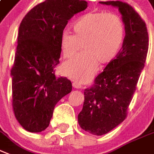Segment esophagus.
I'll return each instance as SVG.
<instances>
[{
	"mask_svg": "<svg viewBox=\"0 0 154 154\" xmlns=\"http://www.w3.org/2000/svg\"><path fill=\"white\" fill-rule=\"evenodd\" d=\"M73 87L75 88H82V85L80 84H79L77 82H74L73 83Z\"/></svg>",
	"mask_w": 154,
	"mask_h": 154,
	"instance_id": "34e87169",
	"label": "esophagus"
}]
</instances>
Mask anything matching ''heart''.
<instances>
[{"label": "heart", "mask_w": 154, "mask_h": 154, "mask_svg": "<svg viewBox=\"0 0 154 154\" xmlns=\"http://www.w3.org/2000/svg\"><path fill=\"white\" fill-rule=\"evenodd\" d=\"M75 34L64 31L60 45L65 58H71L84 48V52L63 65L66 75L79 82H86L100 64L115 58L122 47L125 27L122 18L114 13L92 12L81 16L73 25Z\"/></svg>", "instance_id": "1"}]
</instances>
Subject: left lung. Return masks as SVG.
Listing matches in <instances>:
<instances>
[{
	"label": "left lung",
	"mask_w": 154,
	"mask_h": 154,
	"mask_svg": "<svg viewBox=\"0 0 154 154\" xmlns=\"http://www.w3.org/2000/svg\"><path fill=\"white\" fill-rule=\"evenodd\" d=\"M100 3L119 8L126 35L115 58L84 90L78 122L82 129L95 136L108 133L126 119L149 49L146 24L133 7L119 1Z\"/></svg>",
	"instance_id": "left-lung-1"
}]
</instances>
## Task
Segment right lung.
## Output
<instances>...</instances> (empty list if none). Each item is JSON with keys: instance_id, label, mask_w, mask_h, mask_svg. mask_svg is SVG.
<instances>
[{"instance_id": "right-lung-1", "label": "right lung", "mask_w": 154, "mask_h": 154, "mask_svg": "<svg viewBox=\"0 0 154 154\" xmlns=\"http://www.w3.org/2000/svg\"><path fill=\"white\" fill-rule=\"evenodd\" d=\"M88 2L46 0L32 8L19 26L11 69L12 106L20 125L40 132L49 125L56 104L72 90L66 77H57L61 35L68 20L84 10Z\"/></svg>"}]
</instances>
